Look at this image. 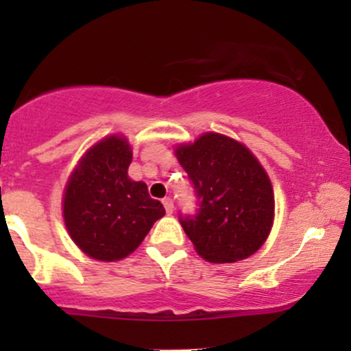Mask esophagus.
<instances>
[{"mask_svg":"<svg viewBox=\"0 0 351 351\" xmlns=\"http://www.w3.org/2000/svg\"><path fill=\"white\" fill-rule=\"evenodd\" d=\"M163 206H165V209H167L168 215H171V213L175 211V204H173L171 198H165L163 199Z\"/></svg>","mask_w":351,"mask_h":351,"instance_id":"esophagus-1","label":"esophagus"}]
</instances>
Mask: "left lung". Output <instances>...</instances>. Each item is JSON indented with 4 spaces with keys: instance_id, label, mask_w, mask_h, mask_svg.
<instances>
[{
    "instance_id": "1",
    "label": "left lung",
    "mask_w": 351,
    "mask_h": 351,
    "mask_svg": "<svg viewBox=\"0 0 351 351\" xmlns=\"http://www.w3.org/2000/svg\"><path fill=\"white\" fill-rule=\"evenodd\" d=\"M175 155L198 198L196 215L180 216L196 252L215 264L252 256L274 223L272 184L259 160L245 145L215 132L178 145Z\"/></svg>"
}]
</instances>
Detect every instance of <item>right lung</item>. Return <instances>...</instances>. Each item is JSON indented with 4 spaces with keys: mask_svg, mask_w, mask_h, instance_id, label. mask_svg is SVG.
<instances>
[{
    "mask_svg": "<svg viewBox=\"0 0 351 351\" xmlns=\"http://www.w3.org/2000/svg\"><path fill=\"white\" fill-rule=\"evenodd\" d=\"M132 148L112 135L88 148L72 171L62 199L71 239L88 257L114 263L142 244L153 223L165 216L143 181L128 178Z\"/></svg>",
    "mask_w": 351,
    "mask_h": 351,
    "instance_id": "1",
    "label": "right lung"
}]
</instances>
